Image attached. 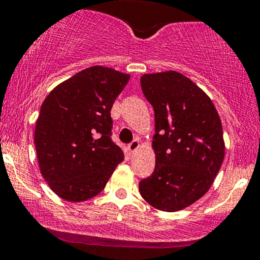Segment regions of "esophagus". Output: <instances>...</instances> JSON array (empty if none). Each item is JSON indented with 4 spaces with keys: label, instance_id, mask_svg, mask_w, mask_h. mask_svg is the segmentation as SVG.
Here are the masks:
<instances>
[{
    "label": "esophagus",
    "instance_id": "obj_1",
    "mask_svg": "<svg viewBox=\"0 0 260 260\" xmlns=\"http://www.w3.org/2000/svg\"><path fill=\"white\" fill-rule=\"evenodd\" d=\"M139 147V140L138 139H133L132 142L128 144V150H129V153H133L136 149H138Z\"/></svg>",
    "mask_w": 260,
    "mask_h": 260
}]
</instances>
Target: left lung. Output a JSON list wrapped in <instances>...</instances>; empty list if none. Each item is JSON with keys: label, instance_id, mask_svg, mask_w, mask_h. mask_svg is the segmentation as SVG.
I'll use <instances>...</instances> for the list:
<instances>
[{"label": "left lung", "instance_id": "1", "mask_svg": "<svg viewBox=\"0 0 260 260\" xmlns=\"http://www.w3.org/2000/svg\"><path fill=\"white\" fill-rule=\"evenodd\" d=\"M140 85L154 109L156 161L139 192L159 210H182L208 192L221 168V121L213 101L183 74H144Z\"/></svg>", "mask_w": 260, "mask_h": 260}]
</instances>
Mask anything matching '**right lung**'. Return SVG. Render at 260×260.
I'll return each mask as SVG.
<instances>
[{"label": "right lung", "instance_id": "right-lung-1", "mask_svg": "<svg viewBox=\"0 0 260 260\" xmlns=\"http://www.w3.org/2000/svg\"><path fill=\"white\" fill-rule=\"evenodd\" d=\"M128 80L129 74L92 66L44 100L34 134L39 168L66 201L99 194L123 161V151L111 138V109Z\"/></svg>", "mask_w": 260, "mask_h": 260}]
</instances>
